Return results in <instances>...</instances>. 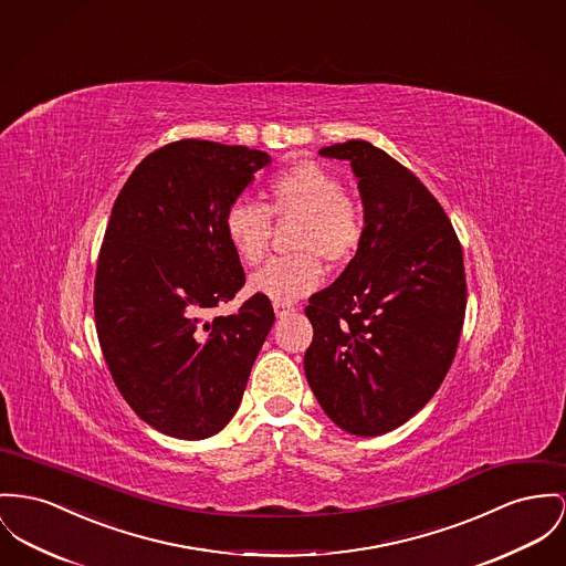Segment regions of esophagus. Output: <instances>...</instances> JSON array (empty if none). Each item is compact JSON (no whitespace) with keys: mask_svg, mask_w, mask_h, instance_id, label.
Listing matches in <instances>:
<instances>
[{"mask_svg":"<svg viewBox=\"0 0 566 566\" xmlns=\"http://www.w3.org/2000/svg\"><path fill=\"white\" fill-rule=\"evenodd\" d=\"M290 311H294V304H290V302H274V313H276L279 317L287 315Z\"/></svg>","mask_w":566,"mask_h":566,"instance_id":"esophagus-1","label":"esophagus"}]
</instances>
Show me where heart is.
Returning a JSON list of instances; mask_svg holds the SVG:
<instances>
[{"label": "heart", "instance_id": "heart-1", "mask_svg": "<svg viewBox=\"0 0 566 566\" xmlns=\"http://www.w3.org/2000/svg\"><path fill=\"white\" fill-rule=\"evenodd\" d=\"M268 203L240 197L227 206L226 235L247 264L264 260L272 233V217H298L290 255L270 260L251 276V290L276 302H292L313 292L322 281V260L347 264L363 247L367 214L345 192L339 176L315 160L274 174L265 187Z\"/></svg>", "mask_w": 566, "mask_h": 566}]
</instances>
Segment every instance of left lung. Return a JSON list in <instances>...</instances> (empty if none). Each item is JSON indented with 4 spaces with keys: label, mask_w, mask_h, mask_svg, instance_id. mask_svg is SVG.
<instances>
[{
    "label": "left lung",
    "mask_w": 566,
    "mask_h": 566,
    "mask_svg": "<svg viewBox=\"0 0 566 566\" xmlns=\"http://www.w3.org/2000/svg\"><path fill=\"white\" fill-rule=\"evenodd\" d=\"M319 154L352 163L367 233L339 279L308 298L304 374L333 422L371 438L422 410L451 369L463 251L440 201L399 160L360 139Z\"/></svg>",
    "instance_id": "8db88e82"
}]
</instances>
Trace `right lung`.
Segmentation results:
<instances>
[{
    "mask_svg": "<svg viewBox=\"0 0 566 566\" xmlns=\"http://www.w3.org/2000/svg\"><path fill=\"white\" fill-rule=\"evenodd\" d=\"M268 163L244 146L180 139L148 154L115 199L94 279L98 343L126 403L171 438L226 427L274 324L264 294L203 319L247 281L223 219Z\"/></svg>",
    "mask_w": 566,
    "mask_h": 566,
    "instance_id": "1",
    "label": "right lung"
}]
</instances>
